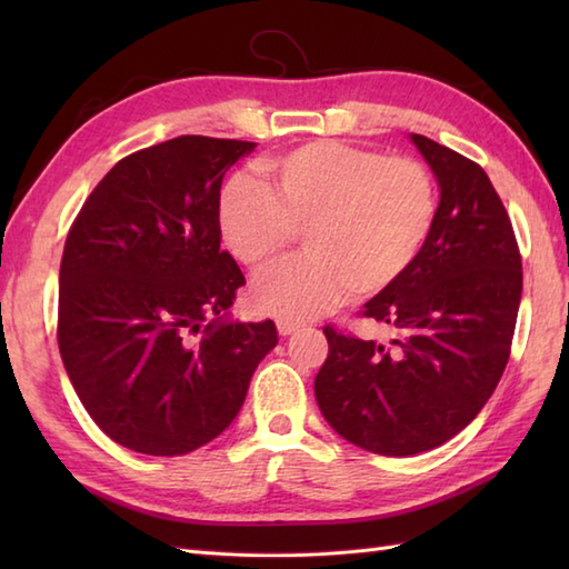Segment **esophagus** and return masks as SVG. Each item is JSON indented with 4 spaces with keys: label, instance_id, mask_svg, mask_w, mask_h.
Here are the masks:
<instances>
[{
    "label": "esophagus",
    "instance_id": "34e87169",
    "mask_svg": "<svg viewBox=\"0 0 569 569\" xmlns=\"http://www.w3.org/2000/svg\"><path fill=\"white\" fill-rule=\"evenodd\" d=\"M276 328H278V332H281V335L286 337V335H293L296 330L303 328V322L291 320V318H278V320H276Z\"/></svg>",
    "mask_w": 569,
    "mask_h": 569
}]
</instances>
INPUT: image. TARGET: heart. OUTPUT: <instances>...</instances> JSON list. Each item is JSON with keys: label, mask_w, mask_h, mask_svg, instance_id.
<instances>
[{"label": "heart", "mask_w": 569, "mask_h": 569, "mask_svg": "<svg viewBox=\"0 0 569 569\" xmlns=\"http://www.w3.org/2000/svg\"><path fill=\"white\" fill-rule=\"evenodd\" d=\"M266 190L232 180L220 198L224 247L251 271H271L303 234L310 253L261 278L257 306L310 318L352 293L393 286L426 247L438 190L413 156H383L320 139L261 163Z\"/></svg>", "instance_id": "1"}]
</instances>
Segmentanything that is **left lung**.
<instances>
[{"label": "left lung", "mask_w": 569, "mask_h": 569, "mask_svg": "<svg viewBox=\"0 0 569 569\" xmlns=\"http://www.w3.org/2000/svg\"><path fill=\"white\" fill-rule=\"evenodd\" d=\"M440 183L432 232L416 263L361 316L389 325V345L322 328L316 377L325 420L361 450L406 457L467 428L511 355L523 269L485 168L428 137H410Z\"/></svg>", "instance_id": "obj_1"}]
</instances>
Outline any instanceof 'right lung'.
<instances>
[{"label": "right lung", "mask_w": 569, "mask_h": 569, "mask_svg": "<svg viewBox=\"0 0 569 569\" xmlns=\"http://www.w3.org/2000/svg\"><path fill=\"white\" fill-rule=\"evenodd\" d=\"M251 141L176 137L124 156L84 200L60 259L58 347L100 430L188 455L239 413L276 325L227 322L244 273L220 249V188Z\"/></svg>", "instance_id": "obj_1"}]
</instances>
